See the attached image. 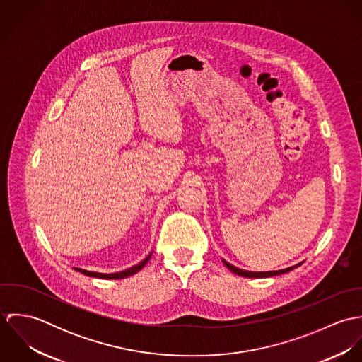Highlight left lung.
<instances>
[{
    "label": "left lung",
    "mask_w": 362,
    "mask_h": 362,
    "mask_svg": "<svg viewBox=\"0 0 362 362\" xmlns=\"http://www.w3.org/2000/svg\"><path fill=\"white\" fill-rule=\"evenodd\" d=\"M223 262H224V264L233 272V273H235V274H238V276H244V277H251V279H259V277H272V276H279V274H283V273H287V272H290V270H293L296 266H291V267H287V269H281V270H274V272H247V270H243V269H238V267H235V266H233V264H230L228 262H226L224 259H223ZM297 266H300V264H297Z\"/></svg>",
    "instance_id": "left-lung-1"
}]
</instances>
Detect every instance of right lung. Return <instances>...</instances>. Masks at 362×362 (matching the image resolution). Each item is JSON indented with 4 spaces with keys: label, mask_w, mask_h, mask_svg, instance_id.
Instances as JSON below:
<instances>
[{
    "label": "right lung",
    "mask_w": 362,
    "mask_h": 362,
    "mask_svg": "<svg viewBox=\"0 0 362 362\" xmlns=\"http://www.w3.org/2000/svg\"><path fill=\"white\" fill-rule=\"evenodd\" d=\"M151 257H152V254L148 255L141 263H138V264H135V266H132V267H129V269H127V270H124V272H118V273H96V272H89V270H83V269H78V267H76V270L81 272V273H83V274H86V276H90V277L108 279V280H112V279H114V280H115V279H125V277L132 276V274H135L136 272H139V270L148 263V260L151 259Z\"/></svg>",
    "instance_id": "obj_1"
}]
</instances>
